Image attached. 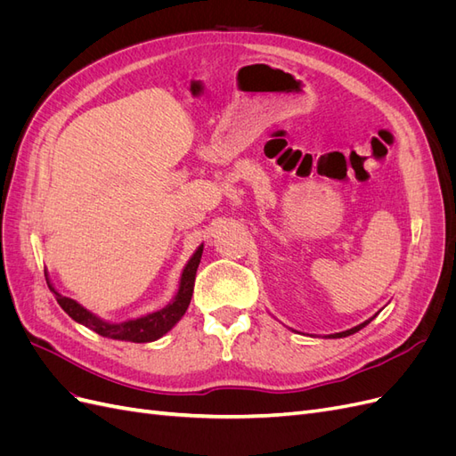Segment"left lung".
Segmentation results:
<instances>
[{
	"mask_svg": "<svg viewBox=\"0 0 456 456\" xmlns=\"http://www.w3.org/2000/svg\"><path fill=\"white\" fill-rule=\"evenodd\" d=\"M377 317V314L372 315V317H369V320H365L363 323H360V325H355V327H352V329H348V330H342V333H335V335H327L329 338H342V337H350V335H354V333H357V330H362L365 325H369L372 320H375Z\"/></svg>",
	"mask_w": 456,
	"mask_h": 456,
	"instance_id": "left-lung-1",
	"label": "left lung"
}]
</instances>
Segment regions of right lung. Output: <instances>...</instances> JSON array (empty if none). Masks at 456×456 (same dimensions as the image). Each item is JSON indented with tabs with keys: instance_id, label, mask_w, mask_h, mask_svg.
I'll return each instance as SVG.
<instances>
[{
	"instance_id": "1",
	"label": "right lung",
	"mask_w": 456,
	"mask_h": 456,
	"mask_svg": "<svg viewBox=\"0 0 456 456\" xmlns=\"http://www.w3.org/2000/svg\"><path fill=\"white\" fill-rule=\"evenodd\" d=\"M201 253H203V243L186 262V266L181 273V280H178L176 293L167 306H163L161 310H156V312L144 314L141 317H131V320H126V322L102 320L101 315L93 314L84 305H79L77 300L61 295L57 289H54L47 272H45V280L51 293L54 295V298H57L59 306L70 315L76 323H81L84 327L94 330L96 335L106 337V338L126 340V342H154L163 335H167L186 314L191 300V293H194V281H196V272L200 266Z\"/></svg>"
}]
</instances>
